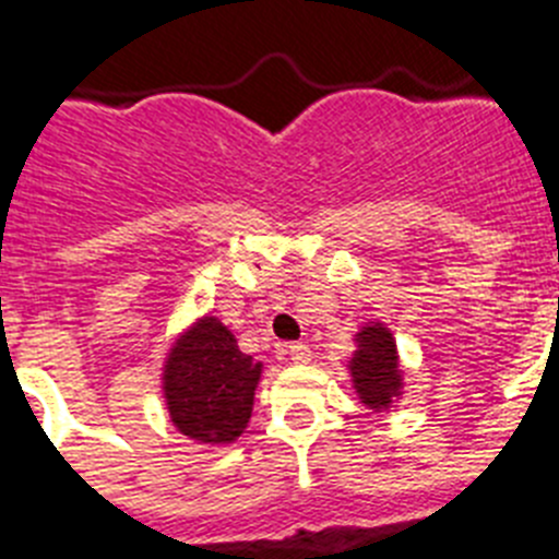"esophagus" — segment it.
<instances>
[{"label":"esophagus","mask_w":559,"mask_h":559,"mask_svg":"<svg viewBox=\"0 0 559 559\" xmlns=\"http://www.w3.org/2000/svg\"><path fill=\"white\" fill-rule=\"evenodd\" d=\"M285 355H288L290 364H308V360L313 358L308 344H288V347H285Z\"/></svg>","instance_id":"obj_1"}]
</instances>
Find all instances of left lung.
Segmentation results:
<instances>
[{"label": "left lung", "instance_id": "1", "mask_svg": "<svg viewBox=\"0 0 559 559\" xmlns=\"http://www.w3.org/2000/svg\"><path fill=\"white\" fill-rule=\"evenodd\" d=\"M355 355L349 358V374L358 400L374 412L392 408L403 394V372H400L397 344L386 324L372 322L355 335Z\"/></svg>", "mask_w": 559, "mask_h": 559}]
</instances>
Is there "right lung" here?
<instances>
[{
	"label": "right lung",
	"mask_w": 559,
	"mask_h": 559,
	"mask_svg": "<svg viewBox=\"0 0 559 559\" xmlns=\"http://www.w3.org/2000/svg\"><path fill=\"white\" fill-rule=\"evenodd\" d=\"M263 364L240 353L237 338L215 316H204L176 338L162 372L167 412L176 431L229 445L246 431Z\"/></svg>",
	"instance_id": "1"
}]
</instances>
